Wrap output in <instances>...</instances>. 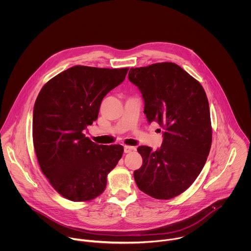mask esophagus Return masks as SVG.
Returning <instances> with one entry per match:
<instances>
[{
	"mask_svg": "<svg viewBox=\"0 0 251 251\" xmlns=\"http://www.w3.org/2000/svg\"><path fill=\"white\" fill-rule=\"evenodd\" d=\"M124 151H125L126 153H127V152H130L132 151H135V148L134 147H130V146H125L124 147Z\"/></svg>",
	"mask_w": 251,
	"mask_h": 251,
	"instance_id": "1",
	"label": "esophagus"
}]
</instances>
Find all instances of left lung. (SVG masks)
Masks as SVG:
<instances>
[{
	"label": "left lung",
	"mask_w": 251,
	"mask_h": 251,
	"mask_svg": "<svg viewBox=\"0 0 251 251\" xmlns=\"http://www.w3.org/2000/svg\"><path fill=\"white\" fill-rule=\"evenodd\" d=\"M128 79L143 97L148 123L163 129L156 151L138 147L143 158L134 171L137 186L161 200L185 191L202 171L212 146L209 101L202 85L174 63L130 69Z\"/></svg>",
	"instance_id": "1"
}]
</instances>
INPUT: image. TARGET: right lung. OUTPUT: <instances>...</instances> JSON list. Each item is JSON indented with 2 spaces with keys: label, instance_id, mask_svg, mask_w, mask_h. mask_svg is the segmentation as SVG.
I'll list each match as a JSON object with an SVG mask.
<instances>
[{
  "label": "right lung",
  "instance_id": "add662e5",
  "mask_svg": "<svg viewBox=\"0 0 251 251\" xmlns=\"http://www.w3.org/2000/svg\"><path fill=\"white\" fill-rule=\"evenodd\" d=\"M128 72L75 66L40 90L33 114V140L43 175L54 189L73 202L100 195L108 173L121 159V145H98L83 130L97 121L103 98Z\"/></svg>",
  "mask_w": 251,
  "mask_h": 251
}]
</instances>
